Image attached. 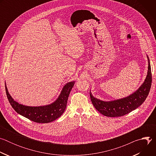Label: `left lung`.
Returning a JSON list of instances; mask_svg holds the SVG:
<instances>
[{"label": "left lung", "instance_id": "1", "mask_svg": "<svg viewBox=\"0 0 156 156\" xmlns=\"http://www.w3.org/2000/svg\"><path fill=\"white\" fill-rule=\"evenodd\" d=\"M148 70L146 77L136 91L130 95L121 99L105 101L93 96L90 91L91 102L98 112L109 117H117L125 115L140 107L147 97L152 83L150 60L147 55Z\"/></svg>", "mask_w": 156, "mask_h": 156}]
</instances>
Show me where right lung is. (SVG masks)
<instances>
[{
  "instance_id": "right-lung-1",
  "label": "right lung",
  "mask_w": 156,
  "mask_h": 156,
  "mask_svg": "<svg viewBox=\"0 0 156 156\" xmlns=\"http://www.w3.org/2000/svg\"><path fill=\"white\" fill-rule=\"evenodd\" d=\"M75 81L66 83L57 99L50 104L41 106H28L19 104L9 93L5 83V91L8 100L16 112L29 120L36 123H47L59 118L66 107L68 98Z\"/></svg>"
}]
</instances>
